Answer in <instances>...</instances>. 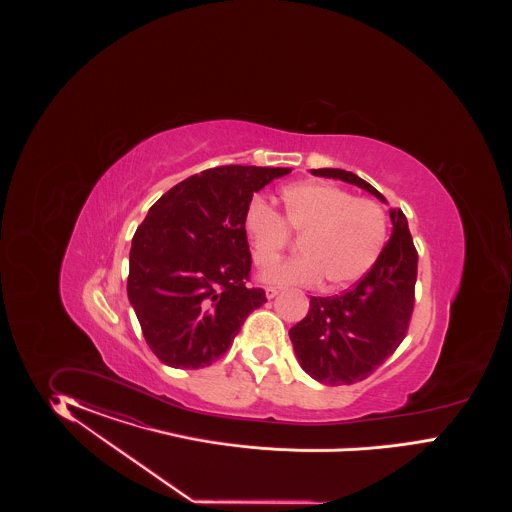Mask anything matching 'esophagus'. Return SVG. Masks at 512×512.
<instances>
[{
	"mask_svg": "<svg viewBox=\"0 0 512 512\" xmlns=\"http://www.w3.org/2000/svg\"><path fill=\"white\" fill-rule=\"evenodd\" d=\"M281 293V287H266V298H274V296H278Z\"/></svg>",
	"mask_w": 512,
	"mask_h": 512,
	"instance_id": "obj_1",
	"label": "esophagus"
}]
</instances>
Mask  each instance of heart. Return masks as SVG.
Masks as SVG:
<instances>
[{
    "instance_id": "1",
    "label": "heart",
    "mask_w": 512,
    "mask_h": 512,
    "mask_svg": "<svg viewBox=\"0 0 512 512\" xmlns=\"http://www.w3.org/2000/svg\"><path fill=\"white\" fill-rule=\"evenodd\" d=\"M283 216L263 199H253L246 216L253 263L266 268L288 245L301 238L302 256L268 268L266 283L317 285L343 289L364 278L387 246L388 214L381 202L357 197L326 182L283 187Z\"/></svg>"
}]
</instances>
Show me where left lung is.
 Returning a JSON list of instances; mask_svg holds the SVG:
<instances>
[{
	"mask_svg": "<svg viewBox=\"0 0 512 512\" xmlns=\"http://www.w3.org/2000/svg\"><path fill=\"white\" fill-rule=\"evenodd\" d=\"M311 174L340 178L385 201L353 172L313 169ZM390 219L392 236L372 270L341 295L311 296L308 315L289 330L300 366L323 385L364 381L407 336L419 253L402 210L390 208Z\"/></svg>",
	"mask_w": 512,
	"mask_h": 512,
	"instance_id": "1",
	"label": "left lung"
}]
</instances>
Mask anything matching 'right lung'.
Masks as SVG:
<instances>
[{"label": "right lung", "instance_id": "1", "mask_svg": "<svg viewBox=\"0 0 512 512\" xmlns=\"http://www.w3.org/2000/svg\"><path fill=\"white\" fill-rule=\"evenodd\" d=\"M225 165L189 176L150 208L133 236L127 296L144 340L171 368L199 370L227 353L266 302L249 285L246 216L253 193L289 174Z\"/></svg>", "mask_w": 512, "mask_h": 512}]
</instances>
